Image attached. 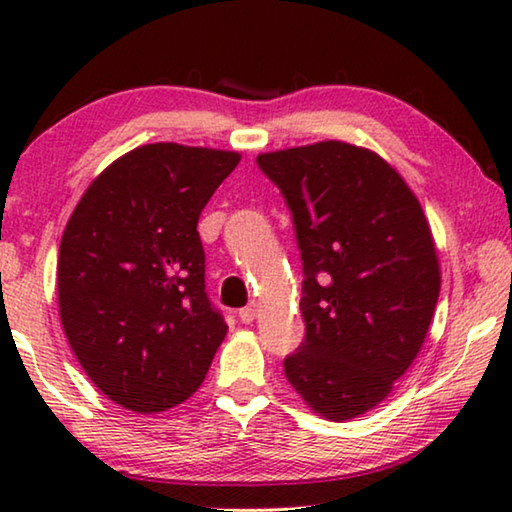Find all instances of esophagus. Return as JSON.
<instances>
[{
	"instance_id": "obj_1",
	"label": "esophagus",
	"mask_w": 512,
	"mask_h": 512,
	"mask_svg": "<svg viewBox=\"0 0 512 512\" xmlns=\"http://www.w3.org/2000/svg\"><path fill=\"white\" fill-rule=\"evenodd\" d=\"M239 318H241V323H253V320L257 318V302H250L248 307H244L239 311Z\"/></svg>"
}]
</instances>
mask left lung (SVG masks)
Returning <instances> with one entry per match:
<instances>
[{"mask_svg":"<svg viewBox=\"0 0 512 512\" xmlns=\"http://www.w3.org/2000/svg\"><path fill=\"white\" fill-rule=\"evenodd\" d=\"M302 250L305 341L284 375L311 411L361 418L391 395L427 339L440 262L418 196L379 153L325 140L257 155Z\"/></svg>","mask_w":512,"mask_h":512,"instance_id":"8db88e82","label":"left lung"}]
</instances>
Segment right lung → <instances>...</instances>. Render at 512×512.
Here are the masks:
<instances>
[{"mask_svg":"<svg viewBox=\"0 0 512 512\" xmlns=\"http://www.w3.org/2000/svg\"><path fill=\"white\" fill-rule=\"evenodd\" d=\"M237 151L144 144L108 164L65 225L58 311L99 391L135 413L189 400L228 334L205 293L198 216Z\"/></svg>","mask_w":512,"mask_h":512,"instance_id":"right-lung-1","label":"right lung"}]
</instances>
